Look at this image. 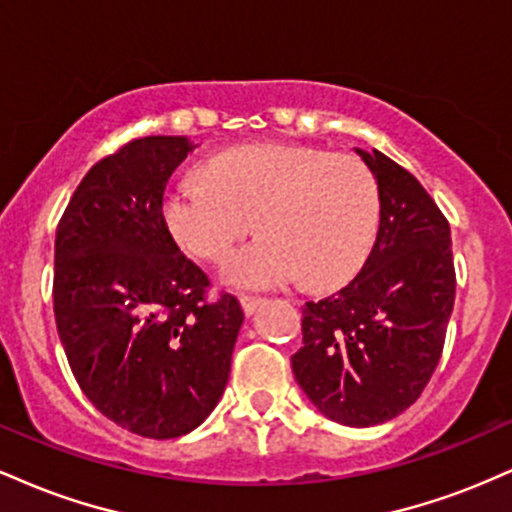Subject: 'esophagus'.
Here are the masks:
<instances>
[{
	"label": "esophagus",
	"mask_w": 512,
	"mask_h": 512,
	"mask_svg": "<svg viewBox=\"0 0 512 512\" xmlns=\"http://www.w3.org/2000/svg\"><path fill=\"white\" fill-rule=\"evenodd\" d=\"M240 305H243L245 315H255L257 308L262 305V298H255V296H240Z\"/></svg>",
	"instance_id": "esophagus-1"
}]
</instances>
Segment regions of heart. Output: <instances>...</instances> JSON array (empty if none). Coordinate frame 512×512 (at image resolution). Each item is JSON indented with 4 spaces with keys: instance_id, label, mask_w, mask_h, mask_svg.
Segmentation results:
<instances>
[{
    "instance_id": "obj_1",
    "label": "heart",
    "mask_w": 512,
    "mask_h": 512,
    "mask_svg": "<svg viewBox=\"0 0 512 512\" xmlns=\"http://www.w3.org/2000/svg\"><path fill=\"white\" fill-rule=\"evenodd\" d=\"M204 178H178L163 197L175 240L202 260L219 257L255 221L262 236L221 262L236 289H276L303 274L310 286L351 279L373 250L380 192L354 154L315 146L245 144L209 158Z\"/></svg>"
}]
</instances>
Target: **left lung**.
<instances>
[{
    "label": "left lung",
    "mask_w": 512,
    "mask_h": 512,
    "mask_svg": "<svg viewBox=\"0 0 512 512\" xmlns=\"http://www.w3.org/2000/svg\"><path fill=\"white\" fill-rule=\"evenodd\" d=\"M380 192L366 264L303 308L296 383L327 419L378 426L419 399L443 354L455 303L450 223L421 182L380 151L356 149Z\"/></svg>",
    "instance_id": "1"
}]
</instances>
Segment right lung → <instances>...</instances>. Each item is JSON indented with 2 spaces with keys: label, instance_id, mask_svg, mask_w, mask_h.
<instances>
[{
  "label": "right lung",
  "instance_id": "obj_1",
  "mask_svg": "<svg viewBox=\"0 0 512 512\" xmlns=\"http://www.w3.org/2000/svg\"><path fill=\"white\" fill-rule=\"evenodd\" d=\"M187 137H142L98 161L55 238V322L76 383L117 426L144 438L195 431L226 390L243 308L207 301L209 276L163 216Z\"/></svg>",
  "mask_w": 512,
  "mask_h": 512
}]
</instances>
